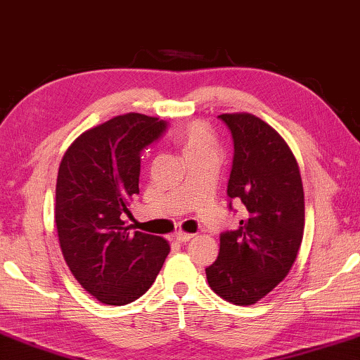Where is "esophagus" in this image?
<instances>
[{
	"label": "esophagus",
	"instance_id": "esophagus-1",
	"mask_svg": "<svg viewBox=\"0 0 360 360\" xmlns=\"http://www.w3.org/2000/svg\"><path fill=\"white\" fill-rule=\"evenodd\" d=\"M193 238V234H190V233H184V231H179L175 234V239L179 240V243H188V240H190Z\"/></svg>",
	"mask_w": 360,
	"mask_h": 360
}]
</instances>
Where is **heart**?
I'll return each instance as SVG.
<instances>
[{"label": "heart", "instance_id": "1", "mask_svg": "<svg viewBox=\"0 0 360 360\" xmlns=\"http://www.w3.org/2000/svg\"><path fill=\"white\" fill-rule=\"evenodd\" d=\"M176 143L180 145L184 156L202 155V153H215L217 141L210 129L204 122H191L176 132Z\"/></svg>", "mask_w": 360, "mask_h": 360}]
</instances>
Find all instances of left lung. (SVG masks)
<instances>
[{
	"mask_svg": "<svg viewBox=\"0 0 360 360\" xmlns=\"http://www.w3.org/2000/svg\"><path fill=\"white\" fill-rule=\"evenodd\" d=\"M234 143L226 193L243 202L244 220L220 234L217 260L205 276L217 295L239 306L257 303L284 281L304 229V194L297 159L285 140L260 117L220 115Z\"/></svg>",
	"mask_w": 360,
	"mask_h": 360,
	"instance_id": "1",
	"label": "left lung"
}]
</instances>
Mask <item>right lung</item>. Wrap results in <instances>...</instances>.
<instances>
[{"mask_svg":"<svg viewBox=\"0 0 360 360\" xmlns=\"http://www.w3.org/2000/svg\"><path fill=\"white\" fill-rule=\"evenodd\" d=\"M167 122L140 113L116 116L86 131L65 153L56 186L58 243L76 281L105 304L124 306L148 290L170 247L129 233L122 217L139 194L140 153Z\"/></svg>","mask_w":360,"mask_h":360,"instance_id":"1","label":"right lung"}]
</instances>
